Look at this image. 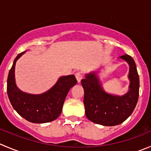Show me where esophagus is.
I'll list each match as a JSON object with an SVG mask.
<instances>
[{
  "label": "esophagus",
  "instance_id": "esophagus-1",
  "mask_svg": "<svg viewBox=\"0 0 151 151\" xmlns=\"http://www.w3.org/2000/svg\"><path fill=\"white\" fill-rule=\"evenodd\" d=\"M75 77H76V78H77V82H78V83H80V82L81 81L82 79H83L82 73L80 72V71H77V72H76Z\"/></svg>",
  "mask_w": 151,
  "mask_h": 151
}]
</instances>
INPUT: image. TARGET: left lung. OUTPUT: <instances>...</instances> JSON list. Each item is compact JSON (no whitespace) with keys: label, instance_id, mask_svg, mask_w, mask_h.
<instances>
[{"label":"left lung","instance_id":"obj_1","mask_svg":"<svg viewBox=\"0 0 151 151\" xmlns=\"http://www.w3.org/2000/svg\"><path fill=\"white\" fill-rule=\"evenodd\" d=\"M130 66V90L123 96L105 92L94 73L81 80L84 88V105L88 119L104 126H114L126 120L134 111L139 98V77L134 59L128 55L120 57Z\"/></svg>","mask_w":151,"mask_h":151}]
</instances>
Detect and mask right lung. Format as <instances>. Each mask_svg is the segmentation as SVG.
<instances>
[{
    "label": "right lung",
    "mask_w": 151,
    "mask_h": 151,
    "mask_svg": "<svg viewBox=\"0 0 151 151\" xmlns=\"http://www.w3.org/2000/svg\"><path fill=\"white\" fill-rule=\"evenodd\" d=\"M26 51L14 59L7 78V93L14 109L27 121L46 123L60 115L63 105L70 88L77 83L74 75L61 77L49 91L40 95L26 93L17 88L14 81L16 61Z\"/></svg>",
    "instance_id": "add662e5"
}]
</instances>
